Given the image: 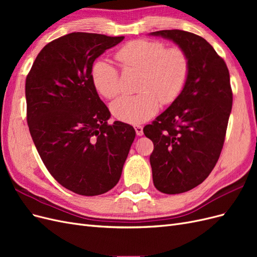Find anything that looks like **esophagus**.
Listing matches in <instances>:
<instances>
[{
    "mask_svg": "<svg viewBox=\"0 0 257 257\" xmlns=\"http://www.w3.org/2000/svg\"><path fill=\"white\" fill-rule=\"evenodd\" d=\"M135 131H136V134L138 136H143L144 135V127L141 125H136L135 126Z\"/></svg>",
    "mask_w": 257,
    "mask_h": 257,
    "instance_id": "esophagus-1",
    "label": "esophagus"
}]
</instances>
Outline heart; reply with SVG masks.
Returning <instances> with one entry per match:
<instances>
[{
	"mask_svg": "<svg viewBox=\"0 0 257 257\" xmlns=\"http://www.w3.org/2000/svg\"><path fill=\"white\" fill-rule=\"evenodd\" d=\"M124 68L143 71L137 95H124L111 104L116 119L130 124L146 122L158 112L160 102L173 103L181 94L190 75V60L180 47H170L158 41L136 40L122 45L114 53ZM92 80L106 98L120 93V73L107 61H96Z\"/></svg>",
	"mask_w": 257,
	"mask_h": 257,
	"instance_id": "obj_1",
	"label": "heart"
}]
</instances>
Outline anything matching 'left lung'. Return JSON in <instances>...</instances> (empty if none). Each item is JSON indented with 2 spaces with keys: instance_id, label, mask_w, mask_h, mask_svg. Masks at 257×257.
<instances>
[{
  "instance_id": "1",
  "label": "left lung",
  "mask_w": 257,
  "mask_h": 257,
  "mask_svg": "<svg viewBox=\"0 0 257 257\" xmlns=\"http://www.w3.org/2000/svg\"><path fill=\"white\" fill-rule=\"evenodd\" d=\"M150 35L173 41L190 60L181 94L144 127L154 145L150 155L154 186L162 193L180 194L203 182L220 158L232 105L229 72L203 37L181 30Z\"/></svg>"
}]
</instances>
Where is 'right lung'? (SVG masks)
<instances>
[{
    "label": "right lung",
    "instance_id": "obj_1",
    "mask_svg": "<svg viewBox=\"0 0 257 257\" xmlns=\"http://www.w3.org/2000/svg\"><path fill=\"white\" fill-rule=\"evenodd\" d=\"M124 36L74 32L38 53L26 80L27 120L38 154L65 189L100 195L119 182L136 132L108 124L110 111L92 80L94 61Z\"/></svg>",
    "mask_w": 257,
    "mask_h": 257
}]
</instances>
